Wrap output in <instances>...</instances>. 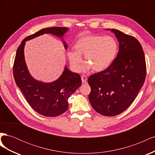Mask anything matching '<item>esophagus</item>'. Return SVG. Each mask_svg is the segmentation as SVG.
<instances>
[{"label": "esophagus", "instance_id": "34e87169", "mask_svg": "<svg viewBox=\"0 0 155 155\" xmlns=\"http://www.w3.org/2000/svg\"><path fill=\"white\" fill-rule=\"evenodd\" d=\"M81 80H82V83H85L87 81V78L85 76V75H83L81 76Z\"/></svg>", "mask_w": 155, "mask_h": 155}]
</instances>
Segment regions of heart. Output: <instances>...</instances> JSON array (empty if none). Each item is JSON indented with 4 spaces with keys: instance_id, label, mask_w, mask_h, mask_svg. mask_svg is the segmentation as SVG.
<instances>
[{
    "instance_id": "1",
    "label": "heart",
    "mask_w": 155,
    "mask_h": 155,
    "mask_svg": "<svg viewBox=\"0 0 155 155\" xmlns=\"http://www.w3.org/2000/svg\"><path fill=\"white\" fill-rule=\"evenodd\" d=\"M75 51H69L67 56L72 67L79 71L84 55V70L92 68L94 72H101L109 67L118 52V45L110 36L87 35L79 39L74 44Z\"/></svg>"
}]
</instances>
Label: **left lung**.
Segmentation results:
<instances>
[{
    "label": "left lung",
    "mask_w": 155,
    "mask_h": 155,
    "mask_svg": "<svg viewBox=\"0 0 155 155\" xmlns=\"http://www.w3.org/2000/svg\"><path fill=\"white\" fill-rule=\"evenodd\" d=\"M110 31L119 42L117 57L107 68L88 79L91 88L89 101L97 112L107 116L120 114L132 104L146 76L145 55L139 41L118 30Z\"/></svg>",
    "instance_id": "left-lung-1"
}]
</instances>
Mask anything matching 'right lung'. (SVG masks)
<instances>
[{"label":"right lung","mask_w":155,"mask_h":155,"mask_svg":"<svg viewBox=\"0 0 155 155\" xmlns=\"http://www.w3.org/2000/svg\"><path fill=\"white\" fill-rule=\"evenodd\" d=\"M68 30L66 27L42 29L26 37L16 52L13 72L17 85L32 109L45 116H58L67 110L68 98L81 86V79L78 73L72 72L66 66L57 80L51 83L36 80L31 76L26 66L24 55L25 45L26 41L44 34H51L62 38ZM62 41L67 49V45Z\"/></svg>","instance_id":"obj_1"}]
</instances>
